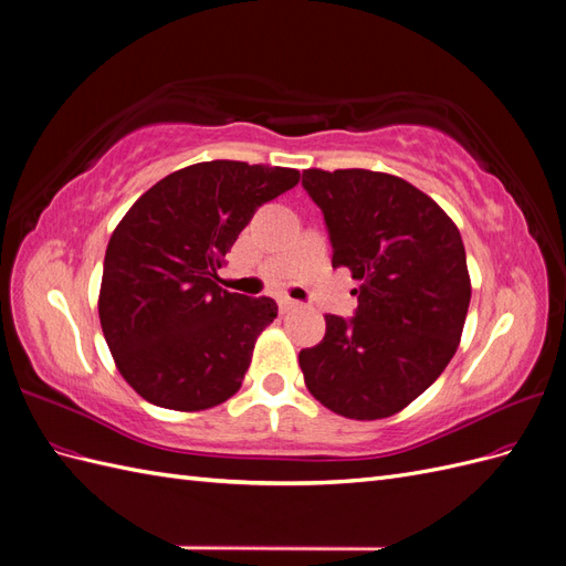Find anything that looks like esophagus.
I'll list each match as a JSON object with an SVG mask.
<instances>
[{"mask_svg": "<svg viewBox=\"0 0 566 566\" xmlns=\"http://www.w3.org/2000/svg\"><path fill=\"white\" fill-rule=\"evenodd\" d=\"M279 306H281V312L285 314V312H290V310H297V306H300V302H295V300H290V297H281V300H279Z\"/></svg>", "mask_w": 566, "mask_h": 566, "instance_id": "34e87169", "label": "esophagus"}]
</instances>
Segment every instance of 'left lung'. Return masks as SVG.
Here are the masks:
<instances>
[{
  "label": "left lung",
  "mask_w": 566,
  "mask_h": 566,
  "mask_svg": "<svg viewBox=\"0 0 566 566\" xmlns=\"http://www.w3.org/2000/svg\"><path fill=\"white\" fill-rule=\"evenodd\" d=\"M333 243V266L358 285L356 316H325V337L300 352L304 382L333 413H399L453 358L470 306L465 245L420 188L370 169H304Z\"/></svg>",
  "instance_id": "8db88e82"
}]
</instances>
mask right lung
I'll use <instances>...</instances> for the list:
<instances>
[{
  "label": "right lung",
  "instance_id": "add662e5",
  "mask_svg": "<svg viewBox=\"0 0 566 566\" xmlns=\"http://www.w3.org/2000/svg\"><path fill=\"white\" fill-rule=\"evenodd\" d=\"M297 181L290 167L188 165L150 186L115 227L98 318L139 397L193 413L241 389L254 342L279 306L219 287L217 269L256 208Z\"/></svg>",
  "mask_w": 566,
  "mask_h": 566
}]
</instances>
